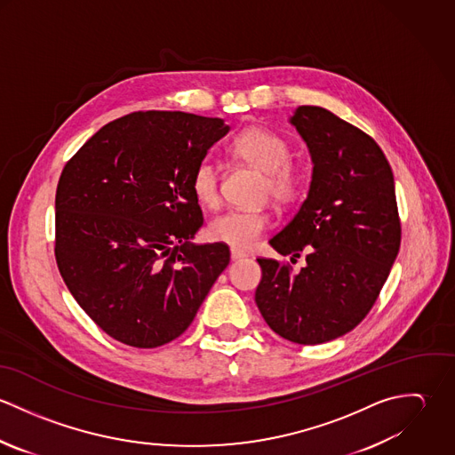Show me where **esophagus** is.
<instances>
[{
  "label": "esophagus",
  "instance_id": "34e87169",
  "mask_svg": "<svg viewBox=\"0 0 455 455\" xmlns=\"http://www.w3.org/2000/svg\"><path fill=\"white\" fill-rule=\"evenodd\" d=\"M243 258H247V254H245L243 251H240V249H231V259L240 260L243 259Z\"/></svg>",
  "mask_w": 455,
  "mask_h": 455
}]
</instances>
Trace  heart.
<instances>
[{
	"label": "heart",
	"instance_id": "heart-1",
	"mask_svg": "<svg viewBox=\"0 0 455 455\" xmlns=\"http://www.w3.org/2000/svg\"><path fill=\"white\" fill-rule=\"evenodd\" d=\"M233 156L264 173V195L278 204L294 203L303 191V173L291 163L289 141L273 131L251 126L240 131L231 145ZM219 166L204 157L191 173V191L199 204L215 206L220 196ZM269 226V215L264 210L229 208L208 224V235L215 242L228 243L236 249L254 245Z\"/></svg>",
	"mask_w": 455,
	"mask_h": 455
}]
</instances>
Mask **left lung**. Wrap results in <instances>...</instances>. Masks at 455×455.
Instances as JSON below:
<instances>
[{
  "instance_id": "left-lung-1",
  "label": "left lung",
  "mask_w": 455,
  "mask_h": 455,
  "mask_svg": "<svg viewBox=\"0 0 455 455\" xmlns=\"http://www.w3.org/2000/svg\"><path fill=\"white\" fill-rule=\"evenodd\" d=\"M291 124L312 163L308 196L269 245L291 260L258 259L256 303L266 324L299 345L339 338L375 305L399 252L401 222L389 161L377 141L321 107H299Z\"/></svg>"
}]
</instances>
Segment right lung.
<instances>
[{"mask_svg":"<svg viewBox=\"0 0 455 455\" xmlns=\"http://www.w3.org/2000/svg\"><path fill=\"white\" fill-rule=\"evenodd\" d=\"M229 126L186 112H132L92 134L56 191V260L71 296L114 339L179 338L229 264L196 245L203 212L191 173Z\"/></svg>","mask_w":455,"mask_h":455,"instance_id":"right-lung-1","label":"right lung"}]
</instances>
